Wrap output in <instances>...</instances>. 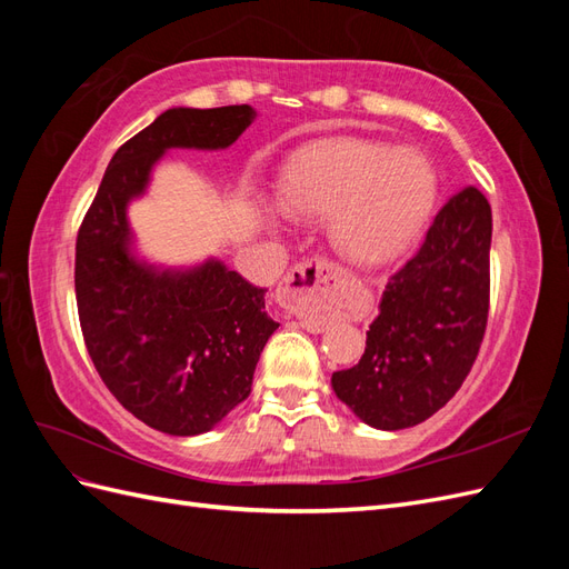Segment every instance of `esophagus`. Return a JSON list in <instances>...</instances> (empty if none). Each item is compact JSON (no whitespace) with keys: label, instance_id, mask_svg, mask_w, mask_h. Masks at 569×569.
I'll return each mask as SVG.
<instances>
[{"label":"esophagus","instance_id":"1","mask_svg":"<svg viewBox=\"0 0 569 569\" xmlns=\"http://www.w3.org/2000/svg\"><path fill=\"white\" fill-rule=\"evenodd\" d=\"M335 266L325 258H306V261L297 263L291 270H287L284 280L280 284V297L284 299V303L289 306H313L320 295L325 291L327 282L332 280ZM301 327H306L308 332H322L327 322L318 316H306L301 313Z\"/></svg>","mask_w":569,"mask_h":569}]
</instances>
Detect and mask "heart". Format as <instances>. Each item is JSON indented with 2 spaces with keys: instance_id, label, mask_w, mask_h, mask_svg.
Masks as SVG:
<instances>
[{
  "instance_id": "heart-1",
  "label": "heart",
  "mask_w": 569,
  "mask_h": 569,
  "mask_svg": "<svg viewBox=\"0 0 569 569\" xmlns=\"http://www.w3.org/2000/svg\"><path fill=\"white\" fill-rule=\"evenodd\" d=\"M437 176L422 151L339 137L301 149L280 176L289 216L330 218L337 251L358 266L406 253L432 213Z\"/></svg>"
}]
</instances>
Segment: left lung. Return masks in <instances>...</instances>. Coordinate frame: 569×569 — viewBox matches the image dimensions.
<instances>
[{
	"instance_id": "1",
	"label": "left lung",
	"mask_w": 569,
	"mask_h": 569,
	"mask_svg": "<svg viewBox=\"0 0 569 569\" xmlns=\"http://www.w3.org/2000/svg\"><path fill=\"white\" fill-rule=\"evenodd\" d=\"M491 206L465 187L396 270L358 366L332 375L337 399L377 429L425 422L470 375L489 318Z\"/></svg>"
}]
</instances>
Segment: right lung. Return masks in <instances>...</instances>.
<instances>
[{"instance_id":"1","label":"right lung","mask_w":569,"mask_h":569,"mask_svg":"<svg viewBox=\"0 0 569 569\" xmlns=\"http://www.w3.org/2000/svg\"><path fill=\"white\" fill-rule=\"evenodd\" d=\"M253 118L249 104L168 109L113 153L78 230L84 347L116 401L166 435L209 432L242 403L280 322L266 313V289L218 261L184 272L134 261L126 206L166 149H226Z\"/></svg>"}]
</instances>
